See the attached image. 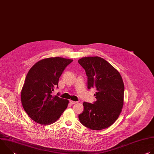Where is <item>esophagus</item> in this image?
I'll list each match as a JSON object with an SVG mask.
<instances>
[{"mask_svg": "<svg viewBox=\"0 0 154 154\" xmlns=\"http://www.w3.org/2000/svg\"><path fill=\"white\" fill-rule=\"evenodd\" d=\"M69 102H70V103H71V104H72V105H74V104H75V103H77V102L72 101V100H70V101H69Z\"/></svg>", "mask_w": 154, "mask_h": 154, "instance_id": "obj_1", "label": "esophagus"}]
</instances>
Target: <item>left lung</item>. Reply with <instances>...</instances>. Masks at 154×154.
<instances>
[{"mask_svg": "<svg viewBox=\"0 0 154 154\" xmlns=\"http://www.w3.org/2000/svg\"><path fill=\"white\" fill-rule=\"evenodd\" d=\"M79 63L85 70L87 88H95L97 100L83 102L80 122L90 129L106 128L118 118L123 106L124 85L119 72L105 60L99 57H83Z\"/></svg>", "mask_w": 154, "mask_h": 154, "instance_id": "left-lung-1", "label": "left lung"}]
</instances>
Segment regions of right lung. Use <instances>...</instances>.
<instances>
[{
	"label": "right lung",
	"mask_w": 154,
	"mask_h": 154,
	"mask_svg": "<svg viewBox=\"0 0 154 154\" xmlns=\"http://www.w3.org/2000/svg\"><path fill=\"white\" fill-rule=\"evenodd\" d=\"M72 60L48 58L35 63L29 70L21 91V102L35 122L47 125L55 122L66 109L69 100L52 96L59 78Z\"/></svg>",
	"instance_id": "1"
}]
</instances>
